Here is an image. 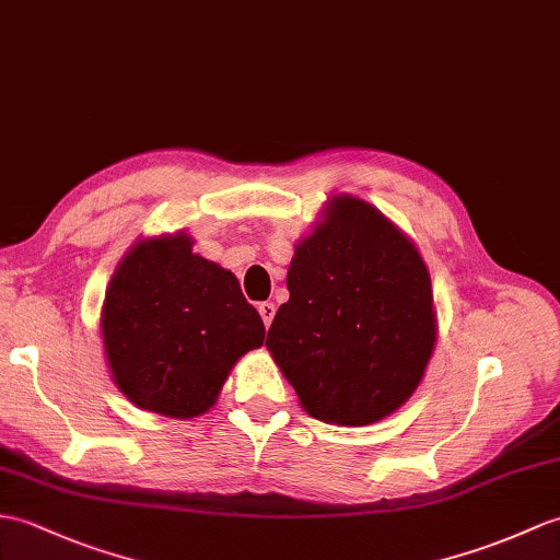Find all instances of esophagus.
Listing matches in <instances>:
<instances>
[{"label": "esophagus", "instance_id": "obj_1", "mask_svg": "<svg viewBox=\"0 0 560 560\" xmlns=\"http://www.w3.org/2000/svg\"><path fill=\"white\" fill-rule=\"evenodd\" d=\"M257 312H259V317H262V322H265V327H269L271 324V319H275V315H277V305L275 303H259L257 305Z\"/></svg>", "mask_w": 560, "mask_h": 560}]
</instances>
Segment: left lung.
<instances>
[{
	"label": "left lung",
	"mask_w": 560,
	"mask_h": 560,
	"mask_svg": "<svg viewBox=\"0 0 560 560\" xmlns=\"http://www.w3.org/2000/svg\"><path fill=\"white\" fill-rule=\"evenodd\" d=\"M285 285L291 298L267 348L307 415L360 427L412 396L436 343L432 279L415 243L376 207L331 198L298 243Z\"/></svg>",
	"instance_id": "1"
}]
</instances>
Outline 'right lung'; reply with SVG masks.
<instances>
[{"instance_id": "1", "label": "right lung", "mask_w": 560, "mask_h": 560, "mask_svg": "<svg viewBox=\"0 0 560 560\" xmlns=\"http://www.w3.org/2000/svg\"><path fill=\"white\" fill-rule=\"evenodd\" d=\"M104 355L133 406L190 420L207 412L231 368L265 343V324L229 269L192 238H142L116 267L102 307Z\"/></svg>"}]
</instances>
